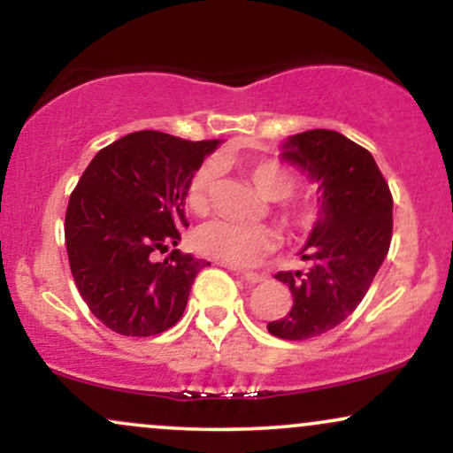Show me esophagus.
<instances>
[{
	"label": "esophagus",
	"instance_id": "1",
	"mask_svg": "<svg viewBox=\"0 0 453 453\" xmlns=\"http://www.w3.org/2000/svg\"><path fill=\"white\" fill-rule=\"evenodd\" d=\"M241 277L247 280V283H251V285H256V283H262L264 279V274H257V273H241Z\"/></svg>",
	"mask_w": 453,
	"mask_h": 453
}]
</instances>
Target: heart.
I'll list each match as a JSON object with an SVG mask.
<instances>
[{
	"instance_id": "b5f03b06",
	"label": "heart",
	"mask_w": 453,
	"mask_h": 453,
	"mask_svg": "<svg viewBox=\"0 0 453 453\" xmlns=\"http://www.w3.org/2000/svg\"><path fill=\"white\" fill-rule=\"evenodd\" d=\"M242 173L268 200L277 202L274 217L285 232L303 234L315 227L319 204L309 197L292 200L298 176L289 165L274 157H253L241 164ZM219 168L212 159L202 161L191 173L185 189V204L194 215H209L217 189ZM196 251L226 264V266H256L277 247V232L268 226H236L227 221H211L194 234Z\"/></svg>"
}]
</instances>
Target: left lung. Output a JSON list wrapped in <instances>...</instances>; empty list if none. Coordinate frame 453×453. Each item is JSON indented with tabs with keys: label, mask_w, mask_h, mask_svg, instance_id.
Segmentation results:
<instances>
[{
	"label": "left lung",
	"mask_w": 453,
	"mask_h": 453,
	"mask_svg": "<svg viewBox=\"0 0 453 453\" xmlns=\"http://www.w3.org/2000/svg\"><path fill=\"white\" fill-rule=\"evenodd\" d=\"M283 159L319 183L321 212L303 249L304 270L274 274L294 304L268 332L285 341L326 334L362 303L392 242V194L366 149L332 129L288 138Z\"/></svg>",
	"instance_id": "8db88e82"
}]
</instances>
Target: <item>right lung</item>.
<instances>
[{
  "label": "right lung",
  "instance_id": "add662e5",
  "mask_svg": "<svg viewBox=\"0 0 453 453\" xmlns=\"http://www.w3.org/2000/svg\"><path fill=\"white\" fill-rule=\"evenodd\" d=\"M219 140L191 142L164 132H134L104 147L72 191L65 249L82 300L123 336H153L183 315L206 262L176 247L187 180Z\"/></svg>",
  "mask_w": 453,
  "mask_h": 453
}]
</instances>
